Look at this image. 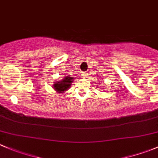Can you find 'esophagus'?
<instances>
[{"label":"esophagus","instance_id":"34e87169","mask_svg":"<svg viewBox=\"0 0 158 158\" xmlns=\"http://www.w3.org/2000/svg\"><path fill=\"white\" fill-rule=\"evenodd\" d=\"M82 77H83V78H87V77H88V74H87L86 73H84L82 75Z\"/></svg>","mask_w":158,"mask_h":158}]
</instances>
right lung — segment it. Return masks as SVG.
Wrapping results in <instances>:
<instances>
[{"label":"right lung","instance_id":"1","mask_svg":"<svg viewBox=\"0 0 158 158\" xmlns=\"http://www.w3.org/2000/svg\"><path fill=\"white\" fill-rule=\"evenodd\" d=\"M63 76V78H62V80L58 81V82H56L53 84V89H54V90L59 93H62L64 92L67 91L70 88L73 80H74V78L71 77L70 76Z\"/></svg>","mask_w":158,"mask_h":158}]
</instances>
